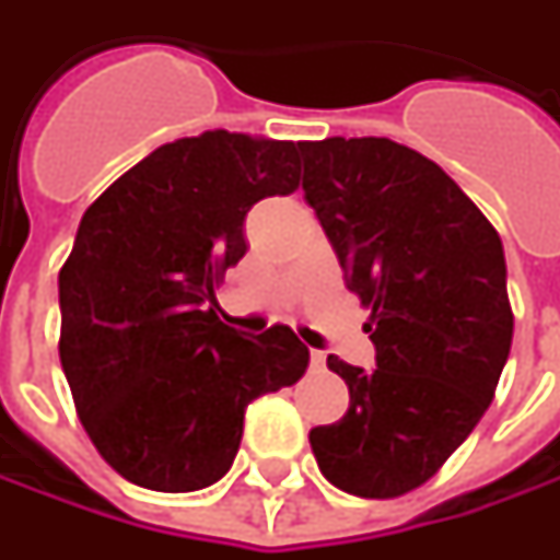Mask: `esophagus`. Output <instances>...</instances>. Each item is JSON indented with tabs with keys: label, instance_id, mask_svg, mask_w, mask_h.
Segmentation results:
<instances>
[{
	"label": "esophagus",
	"instance_id": "1",
	"mask_svg": "<svg viewBox=\"0 0 560 560\" xmlns=\"http://www.w3.org/2000/svg\"><path fill=\"white\" fill-rule=\"evenodd\" d=\"M324 364H327V355H324V352H312V368H317V371H320Z\"/></svg>",
	"mask_w": 560,
	"mask_h": 560
}]
</instances>
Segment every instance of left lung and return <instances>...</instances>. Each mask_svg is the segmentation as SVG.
I'll use <instances>...</instances> for the list:
<instances>
[{
  "mask_svg": "<svg viewBox=\"0 0 560 560\" xmlns=\"http://www.w3.org/2000/svg\"><path fill=\"white\" fill-rule=\"evenodd\" d=\"M312 205L371 317L376 371L330 355L349 411L308 433L320 474L398 499L480 423L511 352L505 252L440 164L383 137L299 142Z\"/></svg>",
  "mask_w": 560,
  "mask_h": 560,
  "instance_id": "obj_1",
  "label": "left lung"
}]
</instances>
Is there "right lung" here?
Instances as JSON below:
<instances>
[{"mask_svg":"<svg viewBox=\"0 0 560 560\" xmlns=\"http://www.w3.org/2000/svg\"><path fill=\"white\" fill-rule=\"evenodd\" d=\"M295 189V142L208 130L155 149L86 208L58 270V358L86 436L124 480H221L248 401L305 374L290 327L240 336L214 299L246 255L248 208Z\"/></svg>","mask_w":560,"mask_h":560,"instance_id":"obj_1","label":"right lung"}]
</instances>
